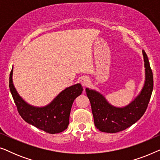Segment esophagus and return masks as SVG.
Segmentation results:
<instances>
[{
	"label": "esophagus",
	"instance_id": "34e87169",
	"mask_svg": "<svg viewBox=\"0 0 160 160\" xmlns=\"http://www.w3.org/2000/svg\"><path fill=\"white\" fill-rule=\"evenodd\" d=\"M81 82H82V84L84 85V86L87 87L88 86L89 83H90V79H89V77H87V76H83L81 78Z\"/></svg>",
	"mask_w": 160,
	"mask_h": 160
}]
</instances>
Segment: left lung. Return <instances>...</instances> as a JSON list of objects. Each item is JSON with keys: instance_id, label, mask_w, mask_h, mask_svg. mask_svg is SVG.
<instances>
[{"instance_id": "left-lung-1", "label": "left lung", "mask_w": 160, "mask_h": 160, "mask_svg": "<svg viewBox=\"0 0 160 160\" xmlns=\"http://www.w3.org/2000/svg\"><path fill=\"white\" fill-rule=\"evenodd\" d=\"M146 68V81L140 95L124 108H117L106 101L101 94L86 89L90 101L94 122L97 129L104 132H120L135 124L144 114L152 96L154 80L147 54L143 50Z\"/></svg>"}]
</instances>
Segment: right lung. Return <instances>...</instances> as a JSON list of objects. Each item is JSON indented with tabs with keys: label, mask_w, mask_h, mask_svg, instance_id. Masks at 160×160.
I'll return each instance as SVG.
<instances>
[{
	"label": "right lung",
	"mask_w": 160,
	"mask_h": 160,
	"mask_svg": "<svg viewBox=\"0 0 160 160\" xmlns=\"http://www.w3.org/2000/svg\"><path fill=\"white\" fill-rule=\"evenodd\" d=\"M12 73L13 69L9 76V88L21 117L28 123L50 134L61 132L67 129L72 104L82 94V85L77 84L68 87L48 106L37 108L28 104L17 93L13 84Z\"/></svg>",
	"instance_id": "right-lung-1"
}]
</instances>
